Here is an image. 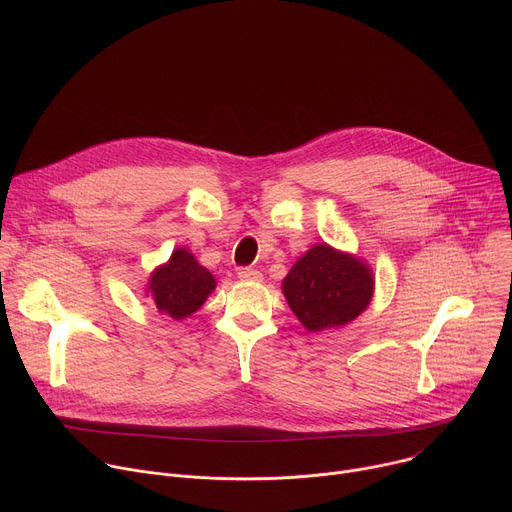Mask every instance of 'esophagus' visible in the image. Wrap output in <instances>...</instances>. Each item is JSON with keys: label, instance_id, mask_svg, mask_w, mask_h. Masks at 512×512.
Segmentation results:
<instances>
[{"label": "esophagus", "instance_id": "34e87169", "mask_svg": "<svg viewBox=\"0 0 512 512\" xmlns=\"http://www.w3.org/2000/svg\"><path fill=\"white\" fill-rule=\"evenodd\" d=\"M237 275H239V279H243V281H261V279H263L261 271L251 269V267H241V269L237 271Z\"/></svg>", "mask_w": 512, "mask_h": 512}]
</instances>
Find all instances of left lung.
<instances>
[{
	"label": "left lung",
	"mask_w": 512,
	"mask_h": 512,
	"mask_svg": "<svg viewBox=\"0 0 512 512\" xmlns=\"http://www.w3.org/2000/svg\"><path fill=\"white\" fill-rule=\"evenodd\" d=\"M281 289L304 328L320 332L344 326L367 310L375 279L367 263L322 243L294 263Z\"/></svg>",
	"instance_id": "8db88e82"
}]
</instances>
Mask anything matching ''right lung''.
I'll return each mask as SVG.
<instances>
[{"label":"right lung","instance_id":"add662e5","mask_svg":"<svg viewBox=\"0 0 512 512\" xmlns=\"http://www.w3.org/2000/svg\"><path fill=\"white\" fill-rule=\"evenodd\" d=\"M214 287V275L188 249L180 247L174 249L168 263L156 267L150 275L145 294L152 296L158 312L174 320H184L206 302Z\"/></svg>","mask_w":512,"mask_h":512}]
</instances>
